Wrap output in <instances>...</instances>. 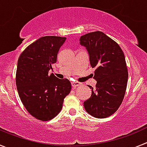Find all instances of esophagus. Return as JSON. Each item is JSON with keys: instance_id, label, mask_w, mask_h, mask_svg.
<instances>
[{"instance_id": "obj_1", "label": "esophagus", "mask_w": 147, "mask_h": 147, "mask_svg": "<svg viewBox=\"0 0 147 147\" xmlns=\"http://www.w3.org/2000/svg\"><path fill=\"white\" fill-rule=\"evenodd\" d=\"M71 85H72L73 88H76V87L80 86V83L77 82H71Z\"/></svg>"}]
</instances>
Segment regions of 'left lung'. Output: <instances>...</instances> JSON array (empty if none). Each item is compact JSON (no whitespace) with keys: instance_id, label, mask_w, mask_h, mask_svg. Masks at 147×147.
<instances>
[{"instance_id":"1","label":"left lung","mask_w":147,"mask_h":147,"mask_svg":"<svg viewBox=\"0 0 147 147\" xmlns=\"http://www.w3.org/2000/svg\"><path fill=\"white\" fill-rule=\"evenodd\" d=\"M80 43L87 49L90 63L96 67L93 79L96 89L90 86L91 96L84 102L88 113L104 119L115 113L121 104L127 88L128 72L124 54L119 45L102 32L86 34Z\"/></svg>"}]
</instances>
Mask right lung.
<instances>
[{
    "label": "right lung",
    "mask_w": 147,
    "mask_h": 147,
    "mask_svg": "<svg viewBox=\"0 0 147 147\" xmlns=\"http://www.w3.org/2000/svg\"><path fill=\"white\" fill-rule=\"evenodd\" d=\"M65 37L45 36L29 45L18 59L16 85L22 103L32 116L49 121L57 115L71 84L49 71L57 62V54Z\"/></svg>",
    "instance_id": "1"
}]
</instances>
